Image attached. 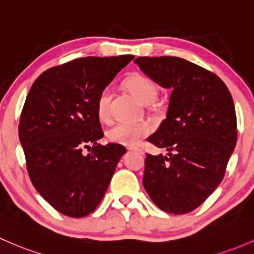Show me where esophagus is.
I'll list each match as a JSON object with an SVG mask.
<instances>
[{"mask_svg":"<svg viewBox=\"0 0 254 254\" xmlns=\"http://www.w3.org/2000/svg\"><path fill=\"white\" fill-rule=\"evenodd\" d=\"M127 149H129V151H135V152H138V153H142V151L137 147H129Z\"/></svg>","mask_w":254,"mask_h":254,"instance_id":"1","label":"esophagus"}]
</instances>
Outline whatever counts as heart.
<instances>
[{
    "mask_svg": "<svg viewBox=\"0 0 254 254\" xmlns=\"http://www.w3.org/2000/svg\"><path fill=\"white\" fill-rule=\"evenodd\" d=\"M125 86L132 95L143 105L153 102L157 97L158 89L151 79L141 74H134L125 81ZM111 90L103 89L96 101V112L98 118L103 122L109 119L111 116ZM151 131V127L147 123H117L107 130V138L113 143L124 146H135L141 138L147 136Z\"/></svg>",
    "mask_w": 254,
    "mask_h": 254,
    "instance_id": "obj_1",
    "label": "heart"
}]
</instances>
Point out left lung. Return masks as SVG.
Here are the masks:
<instances>
[{"label":"left lung","mask_w":254,"mask_h":254,"mask_svg":"<svg viewBox=\"0 0 254 254\" xmlns=\"http://www.w3.org/2000/svg\"><path fill=\"white\" fill-rule=\"evenodd\" d=\"M134 62L170 89L167 117L147 138L167 156L147 154L143 188L167 213L186 214L218 188L237 141L231 93L215 74L178 57H138Z\"/></svg>","instance_id":"8db88e82"}]
</instances>
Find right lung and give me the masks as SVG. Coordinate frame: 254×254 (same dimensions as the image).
<instances>
[{
	"instance_id": "1",
	"label": "right lung",
	"mask_w": 254,
	"mask_h": 254,
	"mask_svg": "<svg viewBox=\"0 0 254 254\" xmlns=\"http://www.w3.org/2000/svg\"><path fill=\"white\" fill-rule=\"evenodd\" d=\"M134 56L86 57L44 71L26 96L19 140L36 191L55 209L86 217L105 196L117 164L127 153L103 137L96 112L98 95ZM89 148L87 155L82 149Z\"/></svg>"
}]
</instances>
